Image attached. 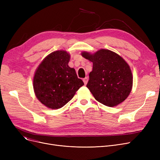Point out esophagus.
I'll return each instance as SVG.
<instances>
[{"instance_id":"34e87169","label":"esophagus","mask_w":160,"mask_h":160,"mask_svg":"<svg viewBox=\"0 0 160 160\" xmlns=\"http://www.w3.org/2000/svg\"><path fill=\"white\" fill-rule=\"evenodd\" d=\"M88 81V78L87 77H86V78H84L83 79V83H84V84H85V85H86V84H87Z\"/></svg>"}]
</instances>
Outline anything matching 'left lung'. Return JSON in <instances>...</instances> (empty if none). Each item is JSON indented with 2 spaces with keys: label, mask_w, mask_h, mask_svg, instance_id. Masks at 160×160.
I'll list each match as a JSON object with an SVG mask.
<instances>
[{
  "label": "left lung",
  "mask_w": 160,
  "mask_h": 160,
  "mask_svg": "<svg viewBox=\"0 0 160 160\" xmlns=\"http://www.w3.org/2000/svg\"><path fill=\"white\" fill-rule=\"evenodd\" d=\"M82 56L93 62L86 86L97 101L109 107L123 102L130 93L133 82L131 69L124 59L106 49L94 54L83 52Z\"/></svg>",
  "instance_id": "obj_1"
}]
</instances>
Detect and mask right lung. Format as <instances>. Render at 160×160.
<instances>
[{
    "instance_id": "1",
    "label": "right lung",
    "mask_w": 160,
    "mask_h": 160,
    "mask_svg": "<svg viewBox=\"0 0 160 160\" xmlns=\"http://www.w3.org/2000/svg\"><path fill=\"white\" fill-rule=\"evenodd\" d=\"M70 55L58 50L48 55L35 72L33 80L36 97L51 109L62 108L83 85L75 69L68 65Z\"/></svg>"
}]
</instances>
